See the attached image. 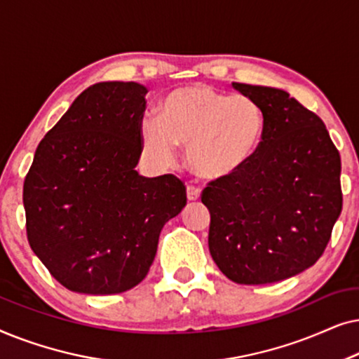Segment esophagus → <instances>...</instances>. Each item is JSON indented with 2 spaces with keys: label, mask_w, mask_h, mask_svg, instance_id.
Segmentation results:
<instances>
[{
  "label": "esophagus",
  "mask_w": 359,
  "mask_h": 359,
  "mask_svg": "<svg viewBox=\"0 0 359 359\" xmlns=\"http://www.w3.org/2000/svg\"><path fill=\"white\" fill-rule=\"evenodd\" d=\"M186 194H188V201H198L201 198V189L196 186H188Z\"/></svg>",
  "instance_id": "obj_1"
}]
</instances>
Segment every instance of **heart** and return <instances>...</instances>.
Masks as SVG:
<instances>
[{
	"mask_svg": "<svg viewBox=\"0 0 359 359\" xmlns=\"http://www.w3.org/2000/svg\"><path fill=\"white\" fill-rule=\"evenodd\" d=\"M263 134V111L252 97L201 83L176 88L161 102L160 117L147 114L140 122L142 142L155 160L170 161L176 144L188 145V163L204 178L242 170L257 154Z\"/></svg>",
	"mask_w": 359,
	"mask_h": 359,
	"instance_id": "b5f03b06",
	"label": "heart"
}]
</instances>
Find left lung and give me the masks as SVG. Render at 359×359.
Masks as SVG:
<instances>
[{
    "mask_svg": "<svg viewBox=\"0 0 359 359\" xmlns=\"http://www.w3.org/2000/svg\"><path fill=\"white\" fill-rule=\"evenodd\" d=\"M232 86L262 107L264 134L242 170L203 191L209 252L233 283H278L325 252L343 204L340 154L320 117L289 93Z\"/></svg>",
    "mask_w": 359,
    "mask_h": 359,
    "instance_id": "1",
    "label": "left lung"
}]
</instances>
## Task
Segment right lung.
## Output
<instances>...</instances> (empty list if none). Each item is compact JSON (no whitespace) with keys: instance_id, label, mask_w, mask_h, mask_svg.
<instances>
[{"instance_id":"obj_1","label":"right lung","mask_w":359,"mask_h":359,"mask_svg":"<svg viewBox=\"0 0 359 359\" xmlns=\"http://www.w3.org/2000/svg\"><path fill=\"white\" fill-rule=\"evenodd\" d=\"M145 95L134 81L88 88L41 140L24 180L29 245L70 291L104 296L137 286L163 225L186 205L175 175L135 170Z\"/></svg>"}]
</instances>
